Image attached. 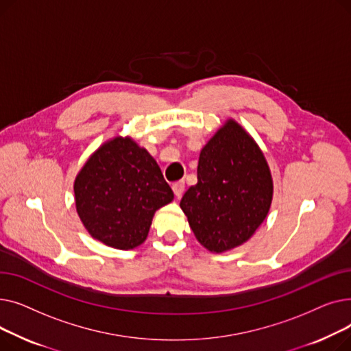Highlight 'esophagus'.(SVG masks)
Returning a JSON list of instances; mask_svg holds the SVG:
<instances>
[{"label": "esophagus", "instance_id": "1", "mask_svg": "<svg viewBox=\"0 0 351 351\" xmlns=\"http://www.w3.org/2000/svg\"><path fill=\"white\" fill-rule=\"evenodd\" d=\"M172 189H173V193L176 195V197H180V196L183 195V192H185V182H183V180H179V182L173 183Z\"/></svg>", "mask_w": 351, "mask_h": 351}]
</instances>
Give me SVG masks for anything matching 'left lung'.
Masks as SVG:
<instances>
[{
  "instance_id": "left-lung-1",
  "label": "left lung",
  "mask_w": 351,
  "mask_h": 351,
  "mask_svg": "<svg viewBox=\"0 0 351 351\" xmlns=\"http://www.w3.org/2000/svg\"><path fill=\"white\" fill-rule=\"evenodd\" d=\"M273 180L263 152L229 119L200 151L197 183L180 200L202 246L222 253L247 242L266 219Z\"/></svg>"
}]
</instances>
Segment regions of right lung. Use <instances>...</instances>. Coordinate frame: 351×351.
Listing matches in <instances>:
<instances>
[{
  "mask_svg": "<svg viewBox=\"0 0 351 351\" xmlns=\"http://www.w3.org/2000/svg\"><path fill=\"white\" fill-rule=\"evenodd\" d=\"M73 193L89 234L121 250L142 245L155 212L173 200L156 160L128 136L105 142L89 156Z\"/></svg>",
  "mask_w": 351,
  "mask_h": 351,
  "instance_id": "add662e5",
  "label": "right lung"
}]
</instances>
